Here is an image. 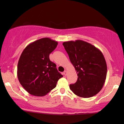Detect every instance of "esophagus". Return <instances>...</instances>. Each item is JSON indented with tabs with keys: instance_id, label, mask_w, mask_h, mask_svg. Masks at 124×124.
<instances>
[{
	"instance_id": "obj_1",
	"label": "esophagus",
	"mask_w": 124,
	"mask_h": 124,
	"mask_svg": "<svg viewBox=\"0 0 124 124\" xmlns=\"http://www.w3.org/2000/svg\"><path fill=\"white\" fill-rule=\"evenodd\" d=\"M67 71L66 70H65L63 72V75H64V76H66V75H67Z\"/></svg>"
}]
</instances>
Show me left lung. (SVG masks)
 <instances>
[{
	"label": "left lung",
	"mask_w": 124,
	"mask_h": 124,
	"mask_svg": "<svg viewBox=\"0 0 124 124\" xmlns=\"http://www.w3.org/2000/svg\"><path fill=\"white\" fill-rule=\"evenodd\" d=\"M72 65L77 71V81L70 89L81 97L88 98L101 90L106 79L107 66L100 50L81 40L63 43Z\"/></svg>",
	"instance_id": "1"
}]
</instances>
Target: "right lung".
<instances>
[{
  "instance_id": "right-lung-1",
  "label": "right lung",
  "mask_w": 124,
  "mask_h": 124,
  "mask_svg": "<svg viewBox=\"0 0 124 124\" xmlns=\"http://www.w3.org/2000/svg\"><path fill=\"white\" fill-rule=\"evenodd\" d=\"M57 44L49 38H43L29 44L22 52L18 62L17 77L29 94L46 95L63 77L49 57Z\"/></svg>"
}]
</instances>
